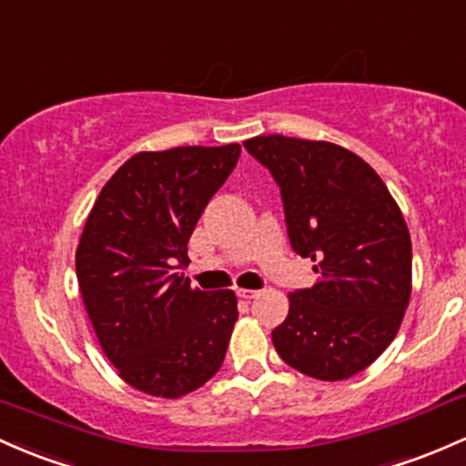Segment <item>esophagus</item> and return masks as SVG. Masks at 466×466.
<instances>
[{
    "instance_id": "esophagus-1",
    "label": "esophagus",
    "mask_w": 466,
    "mask_h": 466,
    "mask_svg": "<svg viewBox=\"0 0 466 466\" xmlns=\"http://www.w3.org/2000/svg\"><path fill=\"white\" fill-rule=\"evenodd\" d=\"M238 295L244 299H253V298H258L259 291H255V289H238Z\"/></svg>"
}]
</instances>
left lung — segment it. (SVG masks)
Listing matches in <instances>:
<instances>
[{"mask_svg": "<svg viewBox=\"0 0 466 466\" xmlns=\"http://www.w3.org/2000/svg\"><path fill=\"white\" fill-rule=\"evenodd\" d=\"M247 151L279 184L293 251L315 284L289 293L273 347L295 371L335 382L367 369L411 298V235L387 184L360 155L322 139L259 135Z\"/></svg>", "mask_w": 466, "mask_h": 466, "instance_id": "obj_1", "label": "left lung"}]
</instances>
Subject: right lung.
<instances>
[{"label":"right lung","mask_w":466,"mask_h":466,"mask_svg":"<svg viewBox=\"0 0 466 466\" xmlns=\"http://www.w3.org/2000/svg\"><path fill=\"white\" fill-rule=\"evenodd\" d=\"M239 151L135 153L88 213L75 253L79 293L104 355L137 391L182 398L222 367L238 298L199 291L175 271L188 267V238Z\"/></svg>","instance_id":"right-lung-1"}]
</instances>
